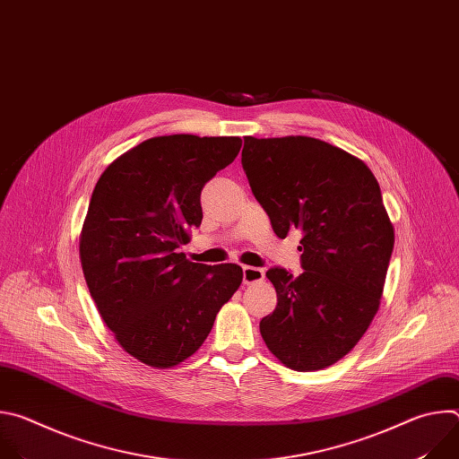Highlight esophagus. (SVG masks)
Returning a JSON list of instances; mask_svg holds the SVG:
<instances>
[{"label": "esophagus", "mask_w": 459, "mask_h": 459, "mask_svg": "<svg viewBox=\"0 0 459 459\" xmlns=\"http://www.w3.org/2000/svg\"><path fill=\"white\" fill-rule=\"evenodd\" d=\"M265 280V271L264 269H257V267H250L245 265L243 267V283H257V281H264Z\"/></svg>", "instance_id": "esophagus-1"}]
</instances>
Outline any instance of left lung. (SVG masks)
<instances>
[{
	"label": "left lung",
	"instance_id": "8db88e82",
	"mask_svg": "<svg viewBox=\"0 0 459 459\" xmlns=\"http://www.w3.org/2000/svg\"><path fill=\"white\" fill-rule=\"evenodd\" d=\"M241 163L276 236L303 234L305 273H267L278 305L261 338L292 370L331 367L367 333L383 296L394 227L377 179L359 158L308 136H245Z\"/></svg>",
	"mask_w": 459,
	"mask_h": 459
}]
</instances>
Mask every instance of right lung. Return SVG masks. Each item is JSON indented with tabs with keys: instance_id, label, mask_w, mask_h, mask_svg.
<instances>
[{
	"instance_id": "1",
	"label": "right lung",
	"mask_w": 459,
	"mask_h": 459,
	"mask_svg": "<svg viewBox=\"0 0 459 459\" xmlns=\"http://www.w3.org/2000/svg\"><path fill=\"white\" fill-rule=\"evenodd\" d=\"M239 149L238 136H156L114 160L94 186L80 234L83 276L119 347L149 367L198 351L243 281L236 264H194L179 252L202 225L204 185Z\"/></svg>"
}]
</instances>
